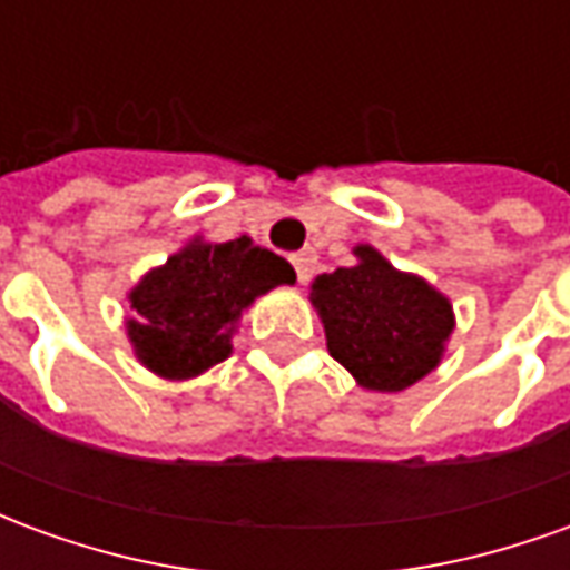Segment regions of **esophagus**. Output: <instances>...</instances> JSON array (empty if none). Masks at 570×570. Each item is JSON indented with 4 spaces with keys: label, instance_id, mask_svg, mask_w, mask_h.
<instances>
[{
    "label": "esophagus",
    "instance_id": "1",
    "mask_svg": "<svg viewBox=\"0 0 570 570\" xmlns=\"http://www.w3.org/2000/svg\"><path fill=\"white\" fill-rule=\"evenodd\" d=\"M293 268H296L298 274V284H308L311 274H314V268H317V253H314L311 247L293 253Z\"/></svg>",
    "mask_w": 570,
    "mask_h": 570
}]
</instances>
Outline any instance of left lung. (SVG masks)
<instances>
[{"label": "left lung", "mask_w": 570, "mask_h": 570, "mask_svg": "<svg viewBox=\"0 0 570 570\" xmlns=\"http://www.w3.org/2000/svg\"><path fill=\"white\" fill-rule=\"evenodd\" d=\"M354 256L357 265L317 274L311 284L326 347L360 387L406 391L440 366L454 330L452 302L370 244L354 247Z\"/></svg>", "instance_id": "1"}]
</instances>
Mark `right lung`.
Returning <instances> with one entry per match:
<instances>
[{"mask_svg": "<svg viewBox=\"0 0 570 570\" xmlns=\"http://www.w3.org/2000/svg\"><path fill=\"white\" fill-rule=\"evenodd\" d=\"M281 284H296L293 265L247 235L225 244L195 237L128 293L134 354L167 382L198 379L232 354L244 311Z\"/></svg>", "mask_w": 570, "mask_h": 570, "instance_id": "right-lung-1", "label": "right lung"}]
</instances>
